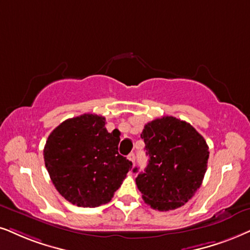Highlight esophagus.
Instances as JSON below:
<instances>
[{"mask_svg":"<svg viewBox=\"0 0 250 250\" xmlns=\"http://www.w3.org/2000/svg\"><path fill=\"white\" fill-rule=\"evenodd\" d=\"M128 159L130 160V162H131L132 164H134V163H135V159H136L135 153H130V154H129V156H128Z\"/></svg>","mask_w":250,"mask_h":250,"instance_id":"34e87169","label":"esophagus"}]
</instances>
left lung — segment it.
I'll return each instance as SVG.
<instances>
[{
	"mask_svg": "<svg viewBox=\"0 0 250 250\" xmlns=\"http://www.w3.org/2000/svg\"><path fill=\"white\" fill-rule=\"evenodd\" d=\"M144 140L148 164L136 178L144 202L159 211L174 210L201 187L209 159V146L197 130L174 116L146 123ZM132 172L137 173L135 167Z\"/></svg>",
	"mask_w": 250,
	"mask_h": 250,
	"instance_id": "8db88e82",
	"label": "left lung"
}]
</instances>
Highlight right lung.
Segmentation results:
<instances>
[{"instance_id":"right-lung-1","label":"right lung","mask_w":250,"mask_h":250,"mask_svg":"<svg viewBox=\"0 0 250 250\" xmlns=\"http://www.w3.org/2000/svg\"><path fill=\"white\" fill-rule=\"evenodd\" d=\"M105 123L103 116L83 114L63 121L47 138L43 158L50 180L77 207L108 203L131 169L118 151L120 134L107 131Z\"/></svg>"}]
</instances>
